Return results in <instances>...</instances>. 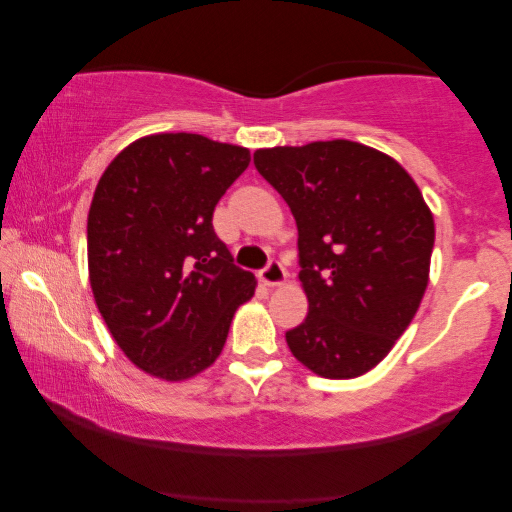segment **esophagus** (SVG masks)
Segmentation results:
<instances>
[{
    "instance_id": "1",
    "label": "esophagus",
    "mask_w": 512,
    "mask_h": 512,
    "mask_svg": "<svg viewBox=\"0 0 512 512\" xmlns=\"http://www.w3.org/2000/svg\"><path fill=\"white\" fill-rule=\"evenodd\" d=\"M261 279L263 284L268 286H282L286 282V270L282 268V263L279 261H270L265 265V270L261 272Z\"/></svg>"
}]
</instances>
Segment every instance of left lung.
Instances as JSON below:
<instances>
[{
    "mask_svg": "<svg viewBox=\"0 0 512 512\" xmlns=\"http://www.w3.org/2000/svg\"><path fill=\"white\" fill-rule=\"evenodd\" d=\"M254 165L298 226L310 307L286 345L319 377L366 375L429 286L436 226L422 191L387 153L349 139L258 149Z\"/></svg>",
    "mask_w": 512,
    "mask_h": 512,
    "instance_id": "obj_1",
    "label": "left lung"
}]
</instances>
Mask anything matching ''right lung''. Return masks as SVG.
Instances as JSON below:
<instances>
[{
  "label": "right lung",
  "instance_id": "1",
  "mask_svg": "<svg viewBox=\"0 0 512 512\" xmlns=\"http://www.w3.org/2000/svg\"><path fill=\"white\" fill-rule=\"evenodd\" d=\"M244 146L193 132L139 137L111 160L88 212V277L111 338L139 370L191 380L219 359L256 291L212 228L249 167Z\"/></svg>",
  "mask_w": 512,
  "mask_h": 512
}]
</instances>
